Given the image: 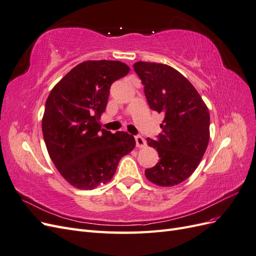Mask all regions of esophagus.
<instances>
[{
  "label": "esophagus",
  "instance_id": "esophagus-1",
  "mask_svg": "<svg viewBox=\"0 0 256 256\" xmlns=\"http://www.w3.org/2000/svg\"><path fill=\"white\" fill-rule=\"evenodd\" d=\"M134 138H136V147H138V148H142V147L146 146V141L144 140V138H142L141 136H136Z\"/></svg>",
  "mask_w": 256,
  "mask_h": 256
}]
</instances>
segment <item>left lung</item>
<instances>
[{"mask_svg": "<svg viewBox=\"0 0 256 256\" xmlns=\"http://www.w3.org/2000/svg\"><path fill=\"white\" fill-rule=\"evenodd\" d=\"M134 68L150 109L164 114L157 140L147 138L160 160L145 170V176L160 187H172L191 176L204 156L209 142L208 108L196 88L173 67L136 62Z\"/></svg>", "mask_w": 256, "mask_h": 256, "instance_id": "left-lung-1", "label": "left lung"}]
</instances>
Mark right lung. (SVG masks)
<instances>
[{"instance_id":"obj_1","label":"right lung","mask_w":256,"mask_h":256,"mask_svg":"<svg viewBox=\"0 0 256 256\" xmlns=\"http://www.w3.org/2000/svg\"><path fill=\"white\" fill-rule=\"evenodd\" d=\"M130 68L120 60H86L74 67L51 90L42 122L52 162L74 187L92 190L109 182L122 157L134 148L124 131L102 129L111 84Z\"/></svg>"}]
</instances>
